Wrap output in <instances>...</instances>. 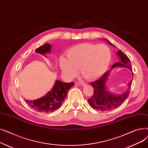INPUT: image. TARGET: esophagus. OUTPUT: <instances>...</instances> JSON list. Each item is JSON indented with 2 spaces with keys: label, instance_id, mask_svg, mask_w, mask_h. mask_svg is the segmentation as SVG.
I'll list each match as a JSON object with an SVG mask.
<instances>
[{
  "label": "esophagus",
  "instance_id": "1",
  "mask_svg": "<svg viewBox=\"0 0 148 148\" xmlns=\"http://www.w3.org/2000/svg\"><path fill=\"white\" fill-rule=\"evenodd\" d=\"M77 85H78L79 86H83L84 85H86V83H80V82H77L76 83Z\"/></svg>",
  "mask_w": 148,
  "mask_h": 148
}]
</instances>
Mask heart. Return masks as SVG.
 <instances>
[{"instance_id": "b5f03b06", "label": "heart", "mask_w": 148, "mask_h": 148, "mask_svg": "<svg viewBox=\"0 0 148 148\" xmlns=\"http://www.w3.org/2000/svg\"><path fill=\"white\" fill-rule=\"evenodd\" d=\"M66 57L60 56L59 65L63 73L69 78L78 74V68L83 75L94 80L107 71L112 59V52L104 44L82 43L68 50Z\"/></svg>"}]
</instances>
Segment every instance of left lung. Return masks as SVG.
Returning a JSON list of instances; mask_svg holds the SVG:
<instances>
[{"label":"left lung","mask_w":148,"mask_h":148,"mask_svg":"<svg viewBox=\"0 0 148 148\" xmlns=\"http://www.w3.org/2000/svg\"><path fill=\"white\" fill-rule=\"evenodd\" d=\"M106 40L107 41V40ZM107 42L110 45L114 46L110 41H107ZM117 54L119 57L120 60L113 64L111 69L115 67L119 66L128 68L131 71H132L131 64L128 56L125 55L121 50H119ZM111 69L105 73L97 81L90 83L94 88V90L92 96L88 99V102L90 106L95 110L106 112L114 109V108L120 106L125 101L129 95L130 90V88L132 83V80L128 84V89L127 90L121 95H114L110 94L109 92L107 91L105 84L108 78V75L111 71Z\"/></svg>","instance_id":"obj_1"}]
</instances>
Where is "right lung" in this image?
I'll return each instance as SVG.
<instances>
[{
	"label": "right lung",
	"instance_id": "obj_1",
	"mask_svg": "<svg viewBox=\"0 0 148 148\" xmlns=\"http://www.w3.org/2000/svg\"><path fill=\"white\" fill-rule=\"evenodd\" d=\"M51 50V45L49 44L39 47L35 52L44 55ZM74 86V83H64L56 80L51 90L43 97L34 101H26V103L33 109L41 113H50L61 106L65 99L69 89Z\"/></svg>",
	"mask_w": 148,
	"mask_h": 148
}]
</instances>
